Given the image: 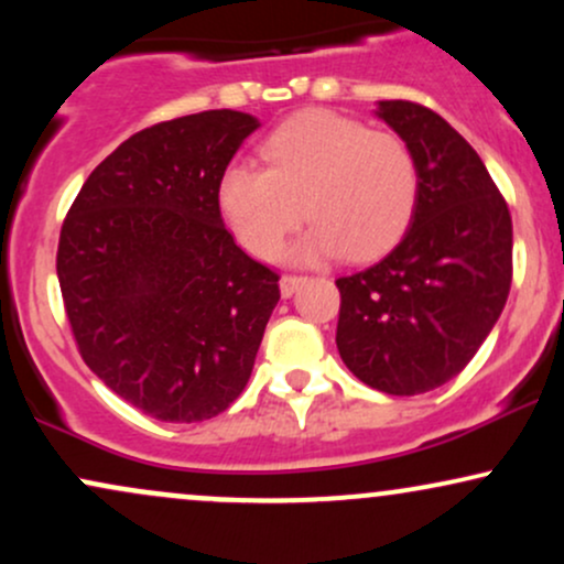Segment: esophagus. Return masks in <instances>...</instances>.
<instances>
[{
    "instance_id": "1",
    "label": "esophagus",
    "mask_w": 564,
    "mask_h": 564,
    "mask_svg": "<svg viewBox=\"0 0 564 564\" xmlns=\"http://www.w3.org/2000/svg\"><path fill=\"white\" fill-rule=\"evenodd\" d=\"M302 283H304L302 275H283V278H281V294H283V296H291L296 289L302 286Z\"/></svg>"
}]
</instances>
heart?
Here are the masks:
<instances>
[{"instance_id":"1","label":"heart","mask_w":564,"mask_h":564,"mask_svg":"<svg viewBox=\"0 0 564 564\" xmlns=\"http://www.w3.org/2000/svg\"><path fill=\"white\" fill-rule=\"evenodd\" d=\"M268 170L230 164L217 204L246 251L273 260L304 219L313 230L300 257L339 254L368 262L387 254L419 209V164L400 134L334 111H304L262 140Z\"/></svg>"}]
</instances>
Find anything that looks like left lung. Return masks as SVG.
<instances>
[{
  "mask_svg": "<svg viewBox=\"0 0 564 564\" xmlns=\"http://www.w3.org/2000/svg\"><path fill=\"white\" fill-rule=\"evenodd\" d=\"M408 142L422 191L411 228L384 260L336 278V347L387 394H422L467 368L511 289V215L482 159L443 116L381 100Z\"/></svg>",
  "mask_w": 564,
  "mask_h": 564,
  "instance_id": "1",
  "label": "left lung"
}]
</instances>
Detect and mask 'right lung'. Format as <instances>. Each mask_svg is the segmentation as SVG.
I'll return each instance as SVG.
<instances>
[{
    "label": "right lung",
    "instance_id": "obj_1",
    "mask_svg": "<svg viewBox=\"0 0 564 564\" xmlns=\"http://www.w3.org/2000/svg\"><path fill=\"white\" fill-rule=\"evenodd\" d=\"M260 121L204 111L161 121L95 166L57 243V281L84 364L159 422L228 411L281 289L225 228L219 174Z\"/></svg>",
    "mask_w": 564,
    "mask_h": 564
}]
</instances>
